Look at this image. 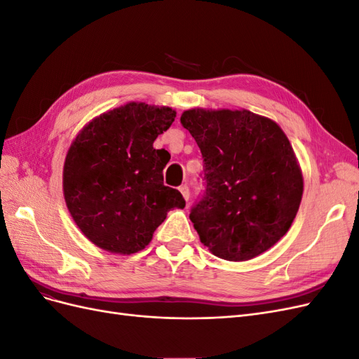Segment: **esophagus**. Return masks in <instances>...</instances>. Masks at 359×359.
<instances>
[{
  "label": "esophagus",
  "mask_w": 359,
  "mask_h": 359,
  "mask_svg": "<svg viewBox=\"0 0 359 359\" xmlns=\"http://www.w3.org/2000/svg\"><path fill=\"white\" fill-rule=\"evenodd\" d=\"M180 191H181V194H182V198L186 199V201H189L190 199V189L186 186V184H184V186H181L180 187Z\"/></svg>",
  "instance_id": "obj_1"
}]
</instances>
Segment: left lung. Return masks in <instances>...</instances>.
<instances>
[{"mask_svg":"<svg viewBox=\"0 0 359 359\" xmlns=\"http://www.w3.org/2000/svg\"><path fill=\"white\" fill-rule=\"evenodd\" d=\"M181 124L203 158L205 190L190 220L210 252L232 262L273 247L295 219L302 175L289 139L250 111L190 109Z\"/></svg>","mask_w":359,"mask_h":359,"instance_id":"1","label":"left lung"}]
</instances>
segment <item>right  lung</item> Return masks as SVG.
I'll use <instances>...</instances> for the list:
<instances>
[{
    "mask_svg": "<svg viewBox=\"0 0 359 359\" xmlns=\"http://www.w3.org/2000/svg\"><path fill=\"white\" fill-rule=\"evenodd\" d=\"M175 116L170 107L128 103L95 118L76 136L64 163V198L97 247L136 253L168 211L186 206L177 189L163 184L169 153L153 147Z\"/></svg>",
    "mask_w": 359,
    "mask_h": 359,
    "instance_id": "obj_1",
    "label": "right lung"
}]
</instances>
